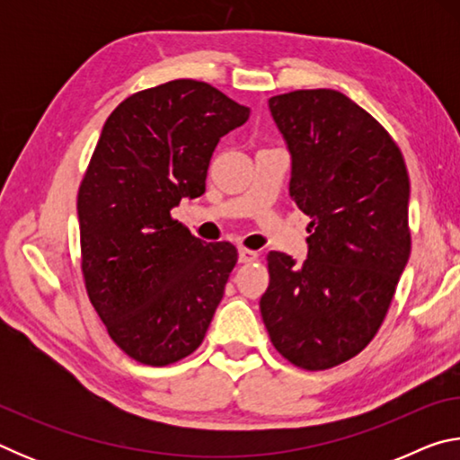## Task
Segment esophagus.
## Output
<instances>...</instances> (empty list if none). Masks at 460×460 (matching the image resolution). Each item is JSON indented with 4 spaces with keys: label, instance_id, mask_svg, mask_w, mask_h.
Masks as SVG:
<instances>
[{
    "label": "esophagus",
    "instance_id": "esophagus-1",
    "mask_svg": "<svg viewBox=\"0 0 460 460\" xmlns=\"http://www.w3.org/2000/svg\"><path fill=\"white\" fill-rule=\"evenodd\" d=\"M258 260V252H252V249H239V263H252Z\"/></svg>",
    "mask_w": 460,
    "mask_h": 460
}]
</instances>
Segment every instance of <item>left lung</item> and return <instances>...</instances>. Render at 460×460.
<instances>
[{
	"label": "left lung",
	"instance_id": "obj_1",
	"mask_svg": "<svg viewBox=\"0 0 460 460\" xmlns=\"http://www.w3.org/2000/svg\"><path fill=\"white\" fill-rule=\"evenodd\" d=\"M268 105L310 237L302 266L270 252L261 318L288 361L329 369L376 337L408 263V170L387 131L339 91H294Z\"/></svg>",
	"mask_w": 460,
	"mask_h": 460
}]
</instances>
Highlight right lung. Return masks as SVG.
<instances>
[{
	"instance_id": "1",
	"label": "right lung",
	"mask_w": 460,
	"mask_h": 460,
	"mask_svg": "<svg viewBox=\"0 0 460 460\" xmlns=\"http://www.w3.org/2000/svg\"><path fill=\"white\" fill-rule=\"evenodd\" d=\"M249 109L200 81L128 97L109 115L76 200L91 305L123 353L170 365L205 339L237 249L205 243L170 211L205 192L217 144Z\"/></svg>"
}]
</instances>
